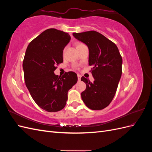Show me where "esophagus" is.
<instances>
[{
    "label": "esophagus",
    "instance_id": "1",
    "mask_svg": "<svg viewBox=\"0 0 152 152\" xmlns=\"http://www.w3.org/2000/svg\"><path fill=\"white\" fill-rule=\"evenodd\" d=\"M77 77H78V80L80 81V79H81V75L80 74H78L77 75Z\"/></svg>",
    "mask_w": 152,
    "mask_h": 152
}]
</instances>
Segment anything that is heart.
Here are the masks:
<instances>
[{
  "instance_id": "1",
  "label": "heart",
  "mask_w": 152,
  "mask_h": 152,
  "mask_svg": "<svg viewBox=\"0 0 152 152\" xmlns=\"http://www.w3.org/2000/svg\"><path fill=\"white\" fill-rule=\"evenodd\" d=\"M81 44H78V45H77V46H79V45H81ZM64 52H65V50H64Z\"/></svg>"
}]
</instances>
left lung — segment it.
Listing matches in <instances>:
<instances>
[{"label":"left lung","instance_id":"left-lung-1","mask_svg":"<svg viewBox=\"0 0 152 152\" xmlns=\"http://www.w3.org/2000/svg\"><path fill=\"white\" fill-rule=\"evenodd\" d=\"M74 37L89 48V65L94 79L91 82L84 77L81 80L86 89L81 97L91 110H102L111 103L122 75V59L117 45L96 31L73 33Z\"/></svg>","mask_w":152,"mask_h":152}]
</instances>
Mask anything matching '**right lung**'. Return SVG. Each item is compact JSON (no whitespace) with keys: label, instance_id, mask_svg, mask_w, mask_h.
I'll return each mask as SVG.
<instances>
[{"label":"right lung","instance_id":"obj_1","mask_svg":"<svg viewBox=\"0 0 152 152\" xmlns=\"http://www.w3.org/2000/svg\"><path fill=\"white\" fill-rule=\"evenodd\" d=\"M71 37L55 28L44 31L28 44L23 62L25 84L34 102L49 112L65 107L68 91L77 82L75 72L54 74L56 65L63 63V50Z\"/></svg>","mask_w":152,"mask_h":152}]
</instances>
